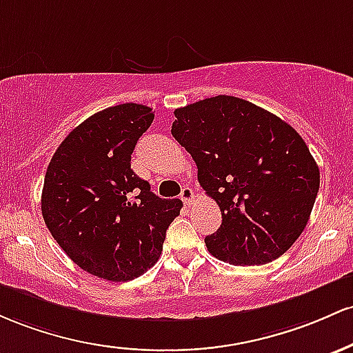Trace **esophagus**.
<instances>
[{"mask_svg":"<svg viewBox=\"0 0 353 353\" xmlns=\"http://www.w3.org/2000/svg\"><path fill=\"white\" fill-rule=\"evenodd\" d=\"M181 200L185 201V205H192V201L195 200V193H193V190L190 187H185L183 190H181V195H180Z\"/></svg>","mask_w":353,"mask_h":353,"instance_id":"obj_1","label":"esophagus"}]
</instances>
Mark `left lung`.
Wrapping results in <instances>:
<instances>
[{
    "label": "left lung",
    "mask_w": 353,
    "mask_h": 353,
    "mask_svg": "<svg viewBox=\"0 0 353 353\" xmlns=\"http://www.w3.org/2000/svg\"><path fill=\"white\" fill-rule=\"evenodd\" d=\"M175 117L172 134L221 212L220 228L205 239L208 252L232 265L283 255L303 232L320 187L302 137L273 113L227 94L176 108Z\"/></svg>",
    "instance_id": "obj_1"
}]
</instances>
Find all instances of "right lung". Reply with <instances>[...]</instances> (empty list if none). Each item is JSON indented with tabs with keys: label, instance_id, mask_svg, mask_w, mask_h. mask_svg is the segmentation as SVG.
Listing matches in <instances>:
<instances>
[{
	"label": "right lung",
	"instance_id": "1",
	"mask_svg": "<svg viewBox=\"0 0 353 353\" xmlns=\"http://www.w3.org/2000/svg\"><path fill=\"white\" fill-rule=\"evenodd\" d=\"M153 118L137 103L101 110L61 141L46 170L41 213L50 233L78 267L112 282L157 263L183 205L157 196L132 170L134 145Z\"/></svg>",
	"mask_w": 353,
	"mask_h": 353
}]
</instances>
